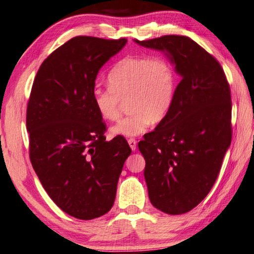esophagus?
<instances>
[{
    "instance_id": "obj_1",
    "label": "esophagus",
    "mask_w": 254,
    "mask_h": 254,
    "mask_svg": "<svg viewBox=\"0 0 254 254\" xmlns=\"http://www.w3.org/2000/svg\"><path fill=\"white\" fill-rule=\"evenodd\" d=\"M127 143H128V145H130V147L132 149V151H135L136 150V140L135 139H128L127 140Z\"/></svg>"
}]
</instances>
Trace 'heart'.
I'll return each mask as SVG.
<instances>
[{
	"mask_svg": "<svg viewBox=\"0 0 254 254\" xmlns=\"http://www.w3.org/2000/svg\"><path fill=\"white\" fill-rule=\"evenodd\" d=\"M108 85L92 92L96 111L105 121H117L127 102L130 113L111 128V134L136 136L151 123L162 122L171 111L177 72L163 57H127L110 70Z\"/></svg>",
	"mask_w": 254,
	"mask_h": 254,
	"instance_id": "obj_1",
	"label": "heart"
}]
</instances>
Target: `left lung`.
Returning <instances> with one entry per match:
<instances>
[{"label": "left lung", "mask_w": 254, "mask_h": 254, "mask_svg": "<svg viewBox=\"0 0 254 254\" xmlns=\"http://www.w3.org/2000/svg\"><path fill=\"white\" fill-rule=\"evenodd\" d=\"M135 42L167 52L182 77L168 117L137 145L151 203L168 214L187 213L213 187L231 143L229 82L218 60L188 36Z\"/></svg>", "instance_id": "left-lung-1"}]
</instances>
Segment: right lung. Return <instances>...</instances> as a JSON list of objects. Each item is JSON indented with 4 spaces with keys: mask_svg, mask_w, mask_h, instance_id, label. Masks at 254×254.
I'll list each match as a JSON object with an SVG mask.
<instances>
[{
    "mask_svg": "<svg viewBox=\"0 0 254 254\" xmlns=\"http://www.w3.org/2000/svg\"><path fill=\"white\" fill-rule=\"evenodd\" d=\"M127 41L86 35L68 40L41 64L27 102L34 171L54 203L80 220L111 210L131 154L123 136L105 141L107 124L92 98L100 68Z\"/></svg>",
    "mask_w": 254,
    "mask_h": 254,
    "instance_id": "right-lung-1",
    "label": "right lung"
}]
</instances>
